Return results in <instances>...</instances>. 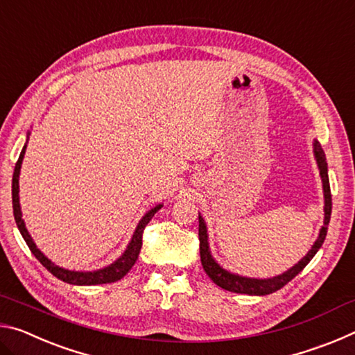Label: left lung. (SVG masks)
I'll return each mask as SVG.
<instances>
[{
  "instance_id": "left-lung-1",
  "label": "left lung",
  "mask_w": 355,
  "mask_h": 355,
  "mask_svg": "<svg viewBox=\"0 0 355 355\" xmlns=\"http://www.w3.org/2000/svg\"><path fill=\"white\" fill-rule=\"evenodd\" d=\"M313 153L316 158L318 169H320V175L322 180V191H324V225L320 230V236L311 245V249L307 252L302 260L294 264L291 269H288L284 274L275 275L271 279H250V277H243V275L232 274L225 271L224 268L219 266L218 261L214 260L211 252H209L208 245V230L207 224L203 220L202 216L199 214V241H200V261L203 266V271L211 279L216 285L224 288L227 291L232 293H241V294H250V296H266V294H271L274 291L280 290L282 286H285L288 282L293 280L296 275L302 271V269L307 266L311 258L316 255V252L324 243L327 235V225L330 220V213H332V196H330V184H329V175H327V161L326 155H324V150L321 148V144L315 141L313 142Z\"/></svg>"
}]
</instances>
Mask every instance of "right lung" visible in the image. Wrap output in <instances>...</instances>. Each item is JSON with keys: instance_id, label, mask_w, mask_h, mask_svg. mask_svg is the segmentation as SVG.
I'll use <instances>...</instances> for the list:
<instances>
[{"instance_id": "1", "label": "right lung", "mask_w": 355, "mask_h": 355, "mask_svg": "<svg viewBox=\"0 0 355 355\" xmlns=\"http://www.w3.org/2000/svg\"><path fill=\"white\" fill-rule=\"evenodd\" d=\"M29 136V133H28ZM26 152V144L25 147H23L21 153L19 156V161H17L15 164V169H14V177H12V208H14V218L17 222V227H19V230L21 233L23 239H25L29 250L33 252L34 257L37 258V260L44 264V266L50 271L55 277H58L59 280L65 282V284H70V285H101V284H112V282H117L123 277V275H127V272L130 271L131 268L135 266V263L137 260V257H139V252L142 248V233H144V228L148 224L152 218L155 216V213L161 209L163 205H156L155 208L150 209L146 214H144V218L139 220V224H137L136 230L133 233V238H131L130 244L127 245V250L123 252L122 257L117 258L116 261L111 263L110 266L106 268H101L97 269V271H69V269H64V268H59L56 266L55 263L51 260H48V258L42 254V252L37 249V245L33 241L31 235H29L28 228L25 225V220L21 219V208H20V196H19V177H20V169H21V161H23V156H25Z\"/></svg>"}]
</instances>
